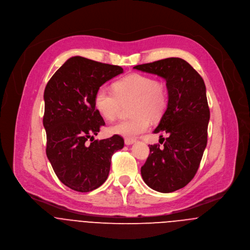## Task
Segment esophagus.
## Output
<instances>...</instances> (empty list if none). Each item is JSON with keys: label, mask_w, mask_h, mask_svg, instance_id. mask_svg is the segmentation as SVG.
Returning <instances> with one entry per match:
<instances>
[{"label": "esophagus", "mask_w": 250, "mask_h": 250, "mask_svg": "<svg viewBox=\"0 0 250 250\" xmlns=\"http://www.w3.org/2000/svg\"><path fill=\"white\" fill-rule=\"evenodd\" d=\"M134 143H136V140H134V139H125V145H127V146L133 145Z\"/></svg>", "instance_id": "esophagus-1"}]
</instances>
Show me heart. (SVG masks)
<instances>
[{
	"label": "heart",
	"instance_id": "b5f03b06",
	"mask_svg": "<svg viewBox=\"0 0 250 250\" xmlns=\"http://www.w3.org/2000/svg\"><path fill=\"white\" fill-rule=\"evenodd\" d=\"M113 89H98L94 98L97 111L104 119L112 121L118 116L123 104L132 103L130 114L133 117L108 127L109 134L135 138L148 129L149 118L159 119L167 107L165 86L150 76L139 73L127 75L115 82Z\"/></svg>",
	"mask_w": 250,
	"mask_h": 250
}]
</instances>
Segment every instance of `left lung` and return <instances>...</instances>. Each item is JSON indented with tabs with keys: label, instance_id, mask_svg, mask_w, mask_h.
I'll list each match as a JSON object with an SVG mask.
<instances>
[{
	"label": "left lung",
	"instance_id": "left-lung-1",
	"mask_svg": "<svg viewBox=\"0 0 250 250\" xmlns=\"http://www.w3.org/2000/svg\"><path fill=\"white\" fill-rule=\"evenodd\" d=\"M166 81L168 103L154 134L165 133L163 143L150 145V153L141 168L145 183L159 192H172L194 177L207 144L210 111L201 76L186 61L169 58L134 66ZM163 143V142H162ZM161 144V143H160Z\"/></svg>",
	"mask_w": 250,
	"mask_h": 250
}]
</instances>
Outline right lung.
Wrapping results in <instances>:
<instances>
[{
	"mask_svg": "<svg viewBox=\"0 0 250 250\" xmlns=\"http://www.w3.org/2000/svg\"><path fill=\"white\" fill-rule=\"evenodd\" d=\"M121 73L118 65L77 56L68 59L45 88L46 153L60 181L76 191L102 186L108 177L112 154L124 146L118 135L94 139L105 124L95 107V94Z\"/></svg>",
	"mask_w": 250,
	"mask_h": 250,
	"instance_id": "add662e5",
	"label": "right lung"
}]
</instances>
